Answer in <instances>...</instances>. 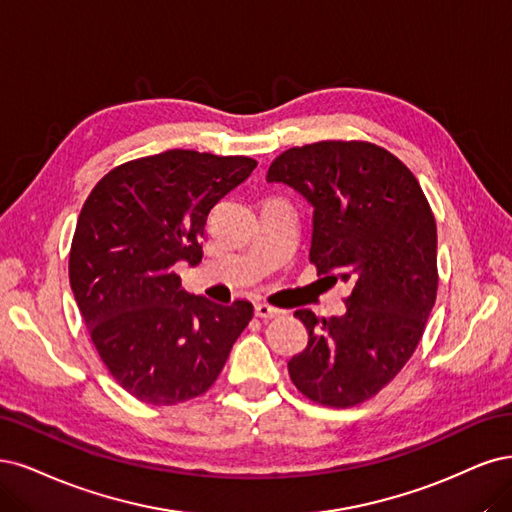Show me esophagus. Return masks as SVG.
<instances>
[{
    "label": "esophagus",
    "mask_w": 512,
    "mask_h": 512,
    "mask_svg": "<svg viewBox=\"0 0 512 512\" xmlns=\"http://www.w3.org/2000/svg\"><path fill=\"white\" fill-rule=\"evenodd\" d=\"M255 315L259 319H276L280 315V310L270 306V304H266V302H259V304H255Z\"/></svg>",
    "instance_id": "esophagus-1"
}]
</instances>
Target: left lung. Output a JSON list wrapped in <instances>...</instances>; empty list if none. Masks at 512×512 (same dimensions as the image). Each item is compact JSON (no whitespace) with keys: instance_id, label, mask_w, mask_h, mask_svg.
Masks as SVG:
<instances>
[{"instance_id":"1","label":"left lung","mask_w":512,"mask_h":512,"mask_svg":"<svg viewBox=\"0 0 512 512\" xmlns=\"http://www.w3.org/2000/svg\"><path fill=\"white\" fill-rule=\"evenodd\" d=\"M268 183L302 193L312 214L310 263L351 285L342 317L295 312L308 344L289 376L308 400L349 408L406 366L436 302V219L419 180L385 148L361 140L293 146Z\"/></svg>"}]
</instances>
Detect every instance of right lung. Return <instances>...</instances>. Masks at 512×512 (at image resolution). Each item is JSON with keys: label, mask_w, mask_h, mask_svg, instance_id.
Here are the masks:
<instances>
[{"label": "right lung", "mask_w": 512, "mask_h": 512, "mask_svg": "<svg viewBox=\"0 0 512 512\" xmlns=\"http://www.w3.org/2000/svg\"><path fill=\"white\" fill-rule=\"evenodd\" d=\"M251 157L174 148L110 170L80 210L70 285L104 366L140 402L206 393L253 304L187 293L178 261L197 266L210 210L251 176Z\"/></svg>", "instance_id": "1"}]
</instances>
